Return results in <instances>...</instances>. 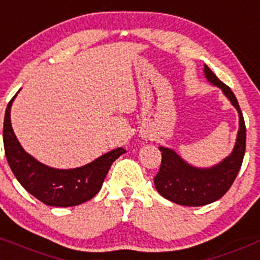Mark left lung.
Returning <instances> with one entry per match:
<instances>
[{
    "label": "left lung",
    "mask_w": 260,
    "mask_h": 260,
    "mask_svg": "<svg viewBox=\"0 0 260 260\" xmlns=\"http://www.w3.org/2000/svg\"><path fill=\"white\" fill-rule=\"evenodd\" d=\"M204 72L208 81L222 88L232 105L237 109L240 128L232 154L213 168L199 169L191 167L173 150L159 147L161 151V164L154 178L155 187L163 198L185 207H201L222 198L239 174L246 147V127L236 96L207 65Z\"/></svg>",
    "instance_id": "8db88e82"
}]
</instances>
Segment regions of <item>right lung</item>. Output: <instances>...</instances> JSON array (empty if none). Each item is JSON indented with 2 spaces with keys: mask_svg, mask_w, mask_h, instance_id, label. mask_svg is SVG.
Instances as JSON below:
<instances>
[{
  "mask_svg": "<svg viewBox=\"0 0 260 260\" xmlns=\"http://www.w3.org/2000/svg\"><path fill=\"white\" fill-rule=\"evenodd\" d=\"M15 96L10 100L5 113L4 147L7 163L16 179L30 195L50 207H75L91 200L103 187L111 164L125 150L119 147L81 168H50L26 154L19 144L10 120Z\"/></svg>",
  "mask_w": 260,
  "mask_h": 260,
  "instance_id": "obj_1",
  "label": "right lung"
}]
</instances>
